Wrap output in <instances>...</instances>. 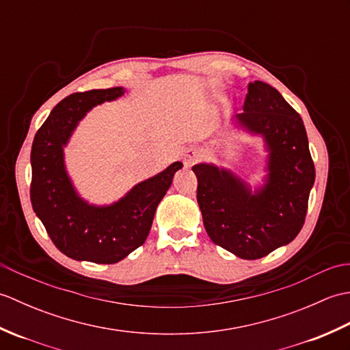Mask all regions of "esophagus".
<instances>
[{
  "mask_svg": "<svg viewBox=\"0 0 350 350\" xmlns=\"http://www.w3.org/2000/svg\"><path fill=\"white\" fill-rule=\"evenodd\" d=\"M202 158V152L200 150H197V148H188L187 152L183 153V156H182V159H183V163L187 167H191V165H194V163Z\"/></svg>",
  "mask_w": 350,
  "mask_h": 350,
  "instance_id": "34e87169",
  "label": "esophagus"
}]
</instances>
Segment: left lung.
Here are the masks:
<instances>
[{
  "label": "left lung",
  "instance_id": "left-lung-1",
  "mask_svg": "<svg viewBox=\"0 0 350 350\" xmlns=\"http://www.w3.org/2000/svg\"><path fill=\"white\" fill-rule=\"evenodd\" d=\"M234 131L263 139L262 182L213 162L192 167L197 202L211 239L245 260L262 258L292 242L304 226L316 171L306 126L278 90L262 81L248 85ZM218 159L222 161L218 154Z\"/></svg>",
  "mask_w": 350,
  "mask_h": 350
}]
</instances>
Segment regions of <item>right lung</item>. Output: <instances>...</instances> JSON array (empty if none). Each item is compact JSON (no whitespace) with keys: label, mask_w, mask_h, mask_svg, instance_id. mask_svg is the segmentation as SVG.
Here are the masks:
<instances>
[{"label":"right lung","mask_w":350,"mask_h":350,"mask_svg":"<svg viewBox=\"0 0 350 350\" xmlns=\"http://www.w3.org/2000/svg\"><path fill=\"white\" fill-rule=\"evenodd\" d=\"M124 93L123 87H113L68 96L51 111L33 141V211L55 247L78 262L113 265L143 245L156 207L183 167L173 162L109 204H93L79 194L66 167L64 147L88 111Z\"/></svg>","instance_id":"add662e5"}]
</instances>
